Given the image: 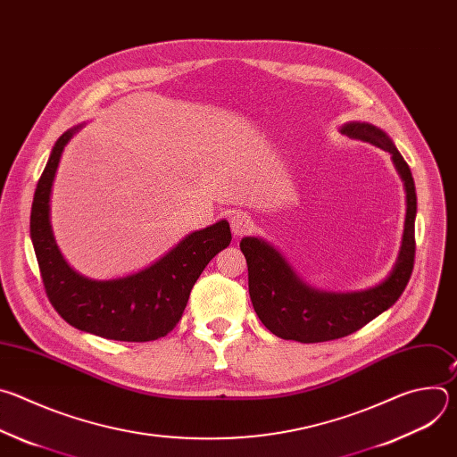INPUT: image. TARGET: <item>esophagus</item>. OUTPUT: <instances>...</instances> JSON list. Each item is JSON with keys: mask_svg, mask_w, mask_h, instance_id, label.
I'll return each mask as SVG.
<instances>
[{"mask_svg": "<svg viewBox=\"0 0 457 457\" xmlns=\"http://www.w3.org/2000/svg\"><path fill=\"white\" fill-rule=\"evenodd\" d=\"M229 224H231V231H233V235H235V237L247 235V233H251V231H253V228H254V224H253L251 217H249L247 213H244V212H237V213H233V215H231V219H229Z\"/></svg>", "mask_w": 457, "mask_h": 457, "instance_id": "obj_1", "label": "esophagus"}]
</instances>
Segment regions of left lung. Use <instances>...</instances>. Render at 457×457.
Returning <instances> with one entry per match:
<instances>
[{
	"label": "left lung",
	"mask_w": 457,
	"mask_h": 457,
	"mask_svg": "<svg viewBox=\"0 0 457 457\" xmlns=\"http://www.w3.org/2000/svg\"><path fill=\"white\" fill-rule=\"evenodd\" d=\"M340 132L393 155L407 191V217L400 254L393 271L381 284L365 291L328 293L302 282L273 245L262 238L244 237L240 249L247 262L249 296L254 312L273 335L284 340L318 344L356 333L396 303L414 270L416 187L409 164L388 136L369 122L344 124Z\"/></svg>",
	"instance_id": "8db88e82"
}]
</instances>
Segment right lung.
<instances>
[{
    "instance_id": "add662e5",
    "label": "right lung",
    "mask_w": 457,
    "mask_h": 457,
    "mask_svg": "<svg viewBox=\"0 0 457 457\" xmlns=\"http://www.w3.org/2000/svg\"><path fill=\"white\" fill-rule=\"evenodd\" d=\"M76 126L54 145L37 182L30 238L46 296L72 328L117 342H152L179 323L189 293L210 260L231 242L228 220L193 231L146 270L115 280H90L76 273L54 240L50 193L61 154L79 132Z\"/></svg>"
}]
</instances>
